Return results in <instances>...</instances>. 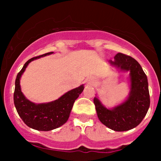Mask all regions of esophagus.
Wrapping results in <instances>:
<instances>
[{
  "label": "esophagus",
  "instance_id": "esophagus-1",
  "mask_svg": "<svg viewBox=\"0 0 161 161\" xmlns=\"http://www.w3.org/2000/svg\"><path fill=\"white\" fill-rule=\"evenodd\" d=\"M89 82H90V83H92V82H94V81H93V80H90V81H89Z\"/></svg>",
  "mask_w": 161,
  "mask_h": 161
}]
</instances>
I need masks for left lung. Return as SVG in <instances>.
Wrapping results in <instances>:
<instances>
[{
	"instance_id": "1",
	"label": "left lung",
	"mask_w": 161,
	"mask_h": 161,
	"mask_svg": "<svg viewBox=\"0 0 161 161\" xmlns=\"http://www.w3.org/2000/svg\"><path fill=\"white\" fill-rule=\"evenodd\" d=\"M110 64L123 71H129L131 91L124 103L108 110L97 97L94 98L97 117L107 127L117 132L130 130L136 127L144 119L149 106L148 82L141 65L132 57L118 53Z\"/></svg>"
}]
</instances>
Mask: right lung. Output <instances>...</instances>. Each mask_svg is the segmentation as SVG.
<instances>
[{"mask_svg": "<svg viewBox=\"0 0 161 161\" xmlns=\"http://www.w3.org/2000/svg\"><path fill=\"white\" fill-rule=\"evenodd\" d=\"M51 53L53 52L29 59L18 73L15 81L14 101L16 111L28 126L39 131H50L64 125L69 119L75 101L84 89V86H81L66 92L56 101L47 104H36L25 98L22 93L19 85L22 74L31 61Z\"/></svg>", "mask_w": 161, "mask_h": 161, "instance_id": "obj_1", "label": "right lung"}]
</instances>
